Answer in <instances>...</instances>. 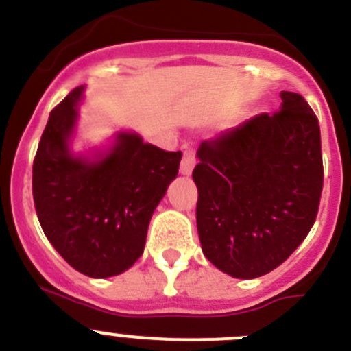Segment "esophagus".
Masks as SVG:
<instances>
[{"instance_id":"1","label":"esophagus","mask_w":351,"mask_h":351,"mask_svg":"<svg viewBox=\"0 0 351 351\" xmlns=\"http://www.w3.org/2000/svg\"><path fill=\"white\" fill-rule=\"evenodd\" d=\"M195 153L193 151H186L184 156H182V162H181V169H179V172H181V176H191L193 169H195Z\"/></svg>"}]
</instances>
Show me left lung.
<instances>
[{"mask_svg":"<svg viewBox=\"0 0 351 351\" xmlns=\"http://www.w3.org/2000/svg\"><path fill=\"white\" fill-rule=\"evenodd\" d=\"M280 97V111L257 114L197 151L202 250L234 278L280 266L317 217L324 184L318 120L300 94Z\"/></svg>","mask_w":351,"mask_h":351,"instance_id":"1","label":"left lung"}]
</instances>
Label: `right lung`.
Listing matches in <instances>:
<instances>
[{
    "label": "right lung",
    "mask_w": 351,
    "mask_h": 351,
    "mask_svg": "<svg viewBox=\"0 0 351 351\" xmlns=\"http://www.w3.org/2000/svg\"><path fill=\"white\" fill-rule=\"evenodd\" d=\"M83 92H69L48 117L33 165L34 207L47 239L76 271L109 278L143 256L151 215L178 178L182 153L146 144L134 130L76 153Z\"/></svg>",
    "instance_id": "add662e5"
}]
</instances>
